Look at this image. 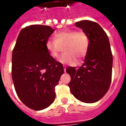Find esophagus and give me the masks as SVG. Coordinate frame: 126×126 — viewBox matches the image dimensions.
Masks as SVG:
<instances>
[{"mask_svg": "<svg viewBox=\"0 0 126 126\" xmlns=\"http://www.w3.org/2000/svg\"><path fill=\"white\" fill-rule=\"evenodd\" d=\"M64 71H65V72L66 71V67H65V66H64Z\"/></svg>", "mask_w": 126, "mask_h": 126, "instance_id": "esophagus-1", "label": "esophagus"}]
</instances>
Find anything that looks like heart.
I'll list each match as a JSON object with an SVG mask.
<instances>
[{
	"instance_id": "1",
	"label": "heart",
	"mask_w": 126,
	"mask_h": 126,
	"mask_svg": "<svg viewBox=\"0 0 126 126\" xmlns=\"http://www.w3.org/2000/svg\"><path fill=\"white\" fill-rule=\"evenodd\" d=\"M65 53L60 56L59 62L64 64H74L76 59H81L87 54L90 47V38L86 32L75 30L59 32L54 35V40L46 43V48L52 58L59 55L61 47Z\"/></svg>"
}]
</instances>
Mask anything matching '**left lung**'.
<instances>
[{
	"label": "left lung",
	"mask_w": 126,
	"mask_h": 126,
	"mask_svg": "<svg viewBox=\"0 0 126 126\" xmlns=\"http://www.w3.org/2000/svg\"><path fill=\"white\" fill-rule=\"evenodd\" d=\"M76 26L88 33L90 47L81 67L66 69L71 77L68 86L77 99L93 103L105 95L111 85L113 55L110 43L105 32L94 21H80Z\"/></svg>",
	"instance_id": "1"
}]
</instances>
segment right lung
<instances>
[{
  "mask_svg": "<svg viewBox=\"0 0 126 126\" xmlns=\"http://www.w3.org/2000/svg\"><path fill=\"white\" fill-rule=\"evenodd\" d=\"M54 31L48 26H27L13 50L11 74L16 93L24 105L36 111L53 103L55 88L64 73L62 63L51 57L46 48Z\"/></svg>",
  "mask_w": 126,
  "mask_h": 126,
  "instance_id": "obj_1",
  "label": "right lung"
}]
</instances>
